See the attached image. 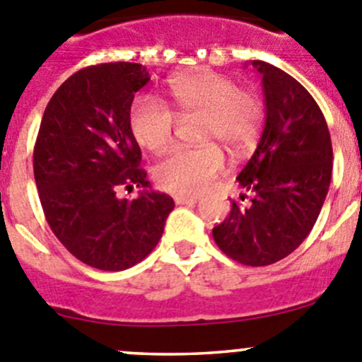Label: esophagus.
<instances>
[{
  "instance_id": "esophagus-1",
  "label": "esophagus",
  "mask_w": 362,
  "mask_h": 362,
  "mask_svg": "<svg viewBox=\"0 0 362 362\" xmlns=\"http://www.w3.org/2000/svg\"><path fill=\"white\" fill-rule=\"evenodd\" d=\"M174 201L175 204H195V202L199 201V197H195V195H174Z\"/></svg>"
}]
</instances>
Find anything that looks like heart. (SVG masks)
I'll return each mask as SVG.
<instances>
[{
  "instance_id": "obj_1",
  "label": "heart",
  "mask_w": 362,
  "mask_h": 362,
  "mask_svg": "<svg viewBox=\"0 0 362 362\" xmlns=\"http://www.w3.org/2000/svg\"><path fill=\"white\" fill-rule=\"evenodd\" d=\"M175 115H201V142H218L233 156L249 153L263 126V103L256 94L240 90L227 76L213 71L175 76L170 80ZM175 115L154 95H139L129 110V127L136 142L160 153L174 139ZM226 167V158L215 144L179 147L154 167L158 187L181 195L208 190Z\"/></svg>"
}]
</instances>
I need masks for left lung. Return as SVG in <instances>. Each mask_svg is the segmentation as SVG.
Returning a JSON list of instances; mask_svg holds the SVG:
<instances>
[{"label": "left lung", "instance_id": "obj_1", "mask_svg": "<svg viewBox=\"0 0 362 362\" xmlns=\"http://www.w3.org/2000/svg\"><path fill=\"white\" fill-rule=\"evenodd\" d=\"M250 64L263 76L267 110L259 144L236 177L250 201H233L213 238L230 259L267 267L311 233L329 192L332 144L322 110L295 78L267 62Z\"/></svg>", "mask_w": 362, "mask_h": 362}]
</instances>
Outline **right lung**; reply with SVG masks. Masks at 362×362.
Here are the masks:
<instances>
[{
	"instance_id": "obj_1",
	"label": "right lung",
	"mask_w": 362,
	"mask_h": 362,
	"mask_svg": "<svg viewBox=\"0 0 362 362\" xmlns=\"http://www.w3.org/2000/svg\"><path fill=\"white\" fill-rule=\"evenodd\" d=\"M149 72L117 62L85 67L47 103L33 149V175L47 223L62 245L92 268L119 272L140 263L163 235L174 209L151 190L129 127L135 94ZM143 188L120 199V187Z\"/></svg>"
}]
</instances>
